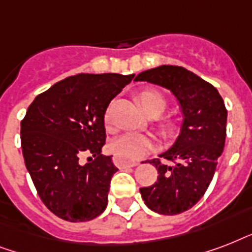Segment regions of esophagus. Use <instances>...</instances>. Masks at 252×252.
<instances>
[{
  "label": "esophagus",
  "instance_id": "esophagus-1",
  "mask_svg": "<svg viewBox=\"0 0 252 252\" xmlns=\"http://www.w3.org/2000/svg\"><path fill=\"white\" fill-rule=\"evenodd\" d=\"M114 163L118 166V167H134V166L140 165V162L138 161H129V159L119 157V156H115L114 157Z\"/></svg>",
  "mask_w": 252,
  "mask_h": 252
}]
</instances>
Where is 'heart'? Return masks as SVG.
Wrapping results in <instances>:
<instances>
[{"mask_svg": "<svg viewBox=\"0 0 252 252\" xmlns=\"http://www.w3.org/2000/svg\"><path fill=\"white\" fill-rule=\"evenodd\" d=\"M138 100L146 114L156 110L162 112L166 107L165 96L157 91H144L138 95ZM103 122L107 129H111L114 126L112 104H110L104 111ZM153 148V138L146 134L137 133V132H126L111 142V150L114 152V154L126 159H140L145 157L149 152H152Z\"/></svg>", "mask_w": 252, "mask_h": 252, "instance_id": "heart-1", "label": "heart"}]
</instances>
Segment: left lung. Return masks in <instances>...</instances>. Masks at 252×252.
I'll list each match as a JSON object with an SVG mask.
<instances>
[{"label": "left lung", "mask_w": 252, "mask_h": 252, "mask_svg": "<svg viewBox=\"0 0 252 252\" xmlns=\"http://www.w3.org/2000/svg\"><path fill=\"white\" fill-rule=\"evenodd\" d=\"M134 81L165 87L179 102L184 118L179 136L159 156L165 162L159 158L149 161L158 170L157 182L140 188L149 209L159 215H179L203 197L213 179L226 137L225 103L213 85L182 66L161 65L140 73Z\"/></svg>", "instance_id": "left-lung-1"}]
</instances>
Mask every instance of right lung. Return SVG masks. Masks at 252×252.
Returning <instances> with one entry per match:
<instances>
[{
  "mask_svg": "<svg viewBox=\"0 0 252 252\" xmlns=\"http://www.w3.org/2000/svg\"><path fill=\"white\" fill-rule=\"evenodd\" d=\"M134 74H77L33 99L21 123L22 153L44 205L69 222L102 215L118 167L102 156L104 111ZM90 155L81 165L79 158Z\"/></svg>",
  "mask_w": 252,
  "mask_h": 252,
  "instance_id": "1",
  "label": "right lung"
}]
</instances>
